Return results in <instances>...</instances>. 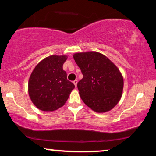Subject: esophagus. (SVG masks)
<instances>
[{"label":"esophagus","instance_id":"esophagus-1","mask_svg":"<svg viewBox=\"0 0 156 156\" xmlns=\"http://www.w3.org/2000/svg\"><path fill=\"white\" fill-rule=\"evenodd\" d=\"M73 83H74V85L76 86H76H77V83H78V80H75L74 81H73Z\"/></svg>","mask_w":156,"mask_h":156}]
</instances>
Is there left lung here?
Returning a JSON list of instances; mask_svg holds the SVG:
<instances>
[{"mask_svg":"<svg viewBox=\"0 0 156 156\" xmlns=\"http://www.w3.org/2000/svg\"><path fill=\"white\" fill-rule=\"evenodd\" d=\"M83 78L78 83L80 98L94 112L111 111L122 94V75L108 57L98 52H82L73 55Z\"/></svg>","mask_w":156,"mask_h":156,"instance_id":"left-lung-1","label":"left lung"}]
</instances>
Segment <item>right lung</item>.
<instances>
[{
  "mask_svg": "<svg viewBox=\"0 0 156 156\" xmlns=\"http://www.w3.org/2000/svg\"><path fill=\"white\" fill-rule=\"evenodd\" d=\"M67 57L50 55L39 62L32 71L28 83V94L39 110L53 112L62 107L75 88L63 69Z\"/></svg>",
  "mask_w": 156,
  "mask_h": 156,
  "instance_id": "right-lung-1",
  "label": "right lung"
}]
</instances>
